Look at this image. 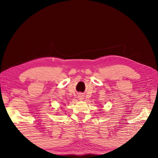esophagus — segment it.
<instances>
[{
    "instance_id": "1",
    "label": "esophagus",
    "mask_w": 158,
    "mask_h": 158,
    "mask_svg": "<svg viewBox=\"0 0 158 158\" xmlns=\"http://www.w3.org/2000/svg\"><path fill=\"white\" fill-rule=\"evenodd\" d=\"M78 98H79V99H80V100H82V99H84L83 95H82V94H80V95H78Z\"/></svg>"
}]
</instances>
